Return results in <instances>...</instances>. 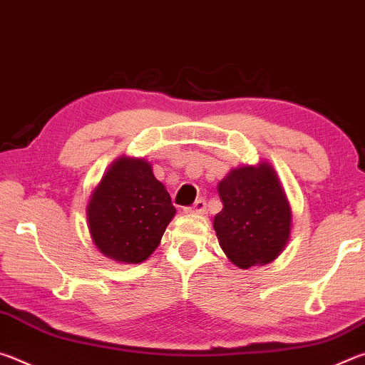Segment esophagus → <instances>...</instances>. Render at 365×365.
<instances>
[{
  "mask_svg": "<svg viewBox=\"0 0 365 365\" xmlns=\"http://www.w3.org/2000/svg\"><path fill=\"white\" fill-rule=\"evenodd\" d=\"M187 212L190 214H205L206 212V201L200 197V200H196L193 202V206L187 207Z\"/></svg>",
  "mask_w": 365,
  "mask_h": 365,
  "instance_id": "esophagus-1",
  "label": "esophagus"
}]
</instances>
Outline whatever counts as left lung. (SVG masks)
Here are the masks:
<instances>
[{"label":"left lung","instance_id":"1","mask_svg":"<svg viewBox=\"0 0 365 365\" xmlns=\"http://www.w3.org/2000/svg\"><path fill=\"white\" fill-rule=\"evenodd\" d=\"M224 207L214 217L220 248L240 269L269 264L285 250L292 207L267 163L232 169L217 187Z\"/></svg>","mask_w":365,"mask_h":365}]
</instances>
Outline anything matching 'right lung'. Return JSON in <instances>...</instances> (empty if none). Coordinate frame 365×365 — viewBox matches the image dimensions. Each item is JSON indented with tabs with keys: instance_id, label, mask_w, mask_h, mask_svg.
Masks as SVG:
<instances>
[{
	"instance_id": "right-lung-1",
	"label": "right lung",
	"mask_w": 365,
	"mask_h": 365,
	"mask_svg": "<svg viewBox=\"0 0 365 365\" xmlns=\"http://www.w3.org/2000/svg\"><path fill=\"white\" fill-rule=\"evenodd\" d=\"M175 207L151 164L122 156L109 165L86 206L91 240L101 255L140 264L153 255L174 219Z\"/></svg>"
}]
</instances>
